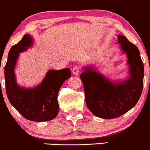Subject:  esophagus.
<instances>
[{"mask_svg": "<svg viewBox=\"0 0 150 150\" xmlns=\"http://www.w3.org/2000/svg\"><path fill=\"white\" fill-rule=\"evenodd\" d=\"M80 72V68L79 67H74L72 69V73L74 75H78Z\"/></svg>", "mask_w": 150, "mask_h": 150, "instance_id": "1", "label": "esophagus"}]
</instances>
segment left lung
<instances>
[{"label":"left lung","instance_id":"obj_1","mask_svg":"<svg viewBox=\"0 0 150 150\" xmlns=\"http://www.w3.org/2000/svg\"><path fill=\"white\" fill-rule=\"evenodd\" d=\"M121 49L127 55L130 77L122 83H112L91 68H85L80 75L85 100L96 117L114 119L125 114L136 105L143 88L144 64L139 51L125 36H117Z\"/></svg>","mask_w":150,"mask_h":150}]
</instances>
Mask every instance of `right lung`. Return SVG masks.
<instances>
[{"mask_svg": "<svg viewBox=\"0 0 150 150\" xmlns=\"http://www.w3.org/2000/svg\"><path fill=\"white\" fill-rule=\"evenodd\" d=\"M30 35H24L18 43L11 47L5 66L6 91L8 100L26 120L45 122L54 119L59 112L57 96L64 81L71 76L69 68L50 70L43 81L36 87L21 88L16 81L14 68L19 53L32 45Z\"/></svg>", "mask_w": 150, "mask_h": 150, "instance_id": "right-lung-1", "label": "right lung"}]
</instances>
